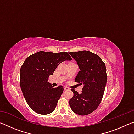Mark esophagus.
<instances>
[{
    "mask_svg": "<svg viewBox=\"0 0 134 134\" xmlns=\"http://www.w3.org/2000/svg\"><path fill=\"white\" fill-rule=\"evenodd\" d=\"M64 90H68L69 89V88H68L67 86H64Z\"/></svg>",
    "mask_w": 134,
    "mask_h": 134,
    "instance_id": "esophagus-1",
    "label": "esophagus"
}]
</instances>
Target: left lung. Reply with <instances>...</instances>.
<instances>
[{"label": "left lung", "instance_id": "8db88e82", "mask_svg": "<svg viewBox=\"0 0 134 134\" xmlns=\"http://www.w3.org/2000/svg\"><path fill=\"white\" fill-rule=\"evenodd\" d=\"M69 54L80 70L74 80L84 85L80 94L71 89L74 95L69 105L76 114L89 115L96 109L102 99L107 81L105 64L98 55L89 51Z\"/></svg>", "mask_w": 134, "mask_h": 134}]
</instances>
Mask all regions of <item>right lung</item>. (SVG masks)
I'll list each match as a JSON object with an SVG mask.
<instances>
[{"label": "right lung", "instance_id": "right-lung-1", "mask_svg": "<svg viewBox=\"0 0 134 134\" xmlns=\"http://www.w3.org/2000/svg\"><path fill=\"white\" fill-rule=\"evenodd\" d=\"M70 60L67 52L45 51L37 52L25 60L20 70V86L26 102L34 112L47 115L55 109L64 88H54L47 81L61 63Z\"/></svg>", "mask_w": 134, "mask_h": 134}]
</instances>
